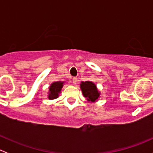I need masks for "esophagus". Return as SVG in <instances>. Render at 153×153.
I'll use <instances>...</instances> for the list:
<instances>
[{"mask_svg": "<svg viewBox=\"0 0 153 153\" xmlns=\"http://www.w3.org/2000/svg\"><path fill=\"white\" fill-rule=\"evenodd\" d=\"M77 81H78L77 78H72V84H75L77 83Z\"/></svg>", "mask_w": 153, "mask_h": 153, "instance_id": "34e87169", "label": "esophagus"}]
</instances>
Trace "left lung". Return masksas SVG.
<instances>
[{
  "instance_id": "1",
  "label": "left lung",
  "mask_w": 153,
  "mask_h": 153,
  "mask_svg": "<svg viewBox=\"0 0 153 153\" xmlns=\"http://www.w3.org/2000/svg\"><path fill=\"white\" fill-rule=\"evenodd\" d=\"M80 88L82 91L83 95L86 98L88 102H97L101 97V92L92 81H81Z\"/></svg>"
}]
</instances>
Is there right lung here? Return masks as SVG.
<instances>
[{"label":"right lung","mask_w":153,"mask_h":153,"mask_svg":"<svg viewBox=\"0 0 153 153\" xmlns=\"http://www.w3.org/2000/svg\"><path fill=\"white\" fill-rule=\"evenodd\" d=\"M64 81H55L50 84L48 91L47 98L49 100L56 99L59 97V94L61 93L62 87L64 86Z\"/></svg>","instance_id":"obj_1"}]
</instances>
